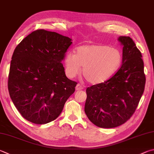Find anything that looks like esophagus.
I'll return each mask as SVG.
<instances>
[{
  "mask_svg": "<svg viewBox=\"0 0 154 154\" xmlns=\"http://www.w3.org/2000/svg\"><path fill=\"white\" fill-rule=\"evenodd\" d=\"M83 89V88L82 87V85L79 84V83L77 84L76 87H75V89H76V90H81V89Z\"/></svg>",
  "mask_w": 154,
  "mask_h": 154,
  "instance_id": "obj_1",
  "label": "esophagus"
}]
</instances>
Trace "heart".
Listing matches in <instances>:
<instances>
[{"mask_svg": "<svg viewBox=\"0 0 154 154\" xmlns=\"http://www.w3.org/2000/svg\"><path fill=\"white\" fill-rule=\"evenodd\" d=\"M122 56L119 49L102 44H87L77 48L75 54L65 57L66 72L74 77L82 72L88 82L99 84L110 79L121 66Z\"/></svg>", "mask_w": 154, "mask_h": 154, "instance_id": "heart-1", "label": "heart"}]
</instances>
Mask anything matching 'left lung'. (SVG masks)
Masks as SVG:
<instances>
[{
    "mask_svg": "<svg viewBox=\"0 0 154 154\" xmlns=\"http://www.w3.org/2000/svg\"><path fill=\"white\" fill-rule=\"evenodd\" d=\"M122 48L121 67L106 82L86 89L85 112L92 123L101 128L124 124L135 112L145 85L142 55L128 36H120Z\"/></svg>",
    "mask_w": 154,
    "mask_h": 154,
    "instance_id": "1",
    "label": "left lung"
}]
</instances>
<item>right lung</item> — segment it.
I'll return each mask as SVG.
<instances>
[{
	"instance_id": "obj_1",
	"label": "right lung",
	"mask_w": 154,
	"mask_h": 154,
	"mask_svg": "<svg viewBox=\"0 0 154 154\" xmlns=\"http://www.w3.org/2000/svg\"><path fill=\"white\" fill-rule=\"evenodd\" d=\"M71 39L44 29L35 30L15 48L8 89L21 116L38 125L60 115L77 82L66 77L62 60Z\"/></svg>"
}]
</instances>
